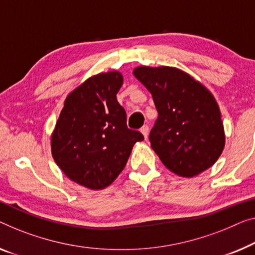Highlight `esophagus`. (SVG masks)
<instances>
[{"mask_svg": "<svg viewBox=\"0 0 255 255\" xmlns=\"http://www.w3.org/2000/svg\"><path fill=\"white\" fill-rule=\"evenodd\" d=\"M140 132H142L144 137H147V135H149V126L147 125H144V126L140 128Z\"/></svg>", "mask_w": 255, "mask_h": 255, "instance_id": "1", "label": "esophagus"}]
</instances>
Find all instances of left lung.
Wrapping results in <instances>:
<instances>
[{"instance_id": "obj_1", "label": "left lung", "mask_w": 255, "mask_h": 255, "mask_svg": "<svg viewBox=\"0 0 255 255\" xmlns=\"http://www.w3.org/2000/svg\"><path fill=\"white\" fill-rule=\"evenodd\" d=\"M134 75L151 93L158 111L149 139L162 164L183 177L214 165L226 137L211 91L175 67L139 66Z\"/></svg>"}]
</instances>
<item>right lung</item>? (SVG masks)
I'll list each match as a JSON object with an SVG mask.
<instances>
[{
	"mask_svg": "<svg viewBox=\"0 0 255 255\" xmlns=\"http://www.w3.org/2000/svg\"><path fill=\"white\" fill-rule=\"evenodd\" d=\"M119 72L86 80L68 95L51 135V153L64 174L91 190L109 187L126 166L132 146L144 137L127 127L117 101Z\"/></svg>",
	"mask_w": 255,
	"mask_h": 255,
	"instance_id": "add662e5",
	"label": "right lung"
}]
</instances>
